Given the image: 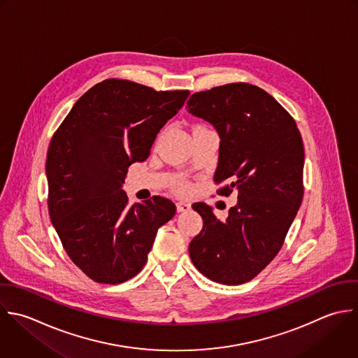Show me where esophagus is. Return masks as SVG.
I'll return each mask as SVG.
<instances>
[{
    "label": "esophagus",
    "instance_id": "esophagus-1",
    "mask_svg": "<svg viewBox=\"0 0 358 358\" xmlns=\"http://www.w3.org/2000/svg\"><path fill=\"white\" fill-rule=\"evenodd\" d=\"M191 209V203L187 201H178L177 202V212H188Z\"/></svg>",
    "mask_w": 358,
    "mask_h": 358
}]
</instances>
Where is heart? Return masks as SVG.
<instances>
[{
    "instance_id": "b5f03b06",
    "label": "heart",
    "mask_w": 358,
    "mask_h": 358,
    "mask_svg": "<svg viewBox=\"0 0 358 358\" xmlns=\"http://www.w3.org/2000/svg\"><path fill=\"white\" fill-rule=\"evenodd\" d=\"M176 189L180 191V192H187V191L191 189V185H189L187 181H178V182L176 184Z\"/></svg>"
}]
</instances>
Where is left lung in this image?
Returning a JSON list of instances; mask_svg holds the SVG:
<instances>
[{
  "label": "left lung",
  "instance_id": "1",
  "mask_svg": "<svg viewBox=\"0 0 358 358\" xmlns=\"http://www.w3.org/2000/svg\"><path fill=\"white\" fill-rule=\"evenodd\" d=\"M188 113L220 135L217 195L237 194L226 220L203 202V219L189 244L195 268L213 282L243 285L279 254L304 196V145L294 118L264 89L236 82L194 93Z\"/></svg>",
  "mask_w": 358,
  "mask_h": 358
}]
</instances>
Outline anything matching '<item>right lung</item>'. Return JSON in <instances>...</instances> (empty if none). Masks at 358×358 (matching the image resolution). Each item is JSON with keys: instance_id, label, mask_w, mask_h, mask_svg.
Returning a JSON list of instances; mask_svg holds the SVG:
<instances>
[{"instance_id": "right-lung-1", "label": "right lung", "mask_w": 358, "mask_h": 358, "mask_svg": "<svg viewBox=\"0 0 358 358\" xmlns=\"http://www.w3.org/2000/svg\"><path fill=\"white\" fill-rule=\"evenodd\" d=\"M188 96L110 78L90 87L54 132L45 159L48 215L68 257L92 280L118 285L136 276L159 227L176 215L159 195L129 206L122 184Z\"/></svg>"}]
</instances>
